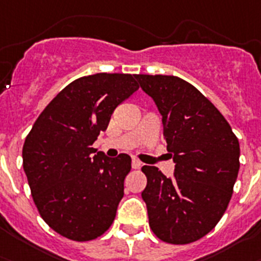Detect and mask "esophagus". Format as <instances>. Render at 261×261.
<instances>
[{
	"mask_svg": "<svg viewBox=\"0 0 261 261\" xmlns=\"http://www.w3.org/2000/svg\"><path fill=\"white\" fill-rule=\"evenodd\" d=\"M131 167H133L134 169H139L140 167H142V163H140L138 159H133V162H131Z\"/></svg>",
	"mask_w": 261,
	"mask_h": 261,
	"instance_id": "1",
	"label": "esophagus"
}]
</instances>
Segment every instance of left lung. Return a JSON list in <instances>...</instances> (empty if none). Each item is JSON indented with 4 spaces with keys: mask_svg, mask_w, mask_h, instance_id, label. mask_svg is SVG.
Wrapping results in <instances>:
<instances>
[{
    "mask_svg": "<svg viewBox=\"0 0 261 261\" xmlns=\"http://www.w3.org/2000/svg\"><path fill=\"white\" fill-rule=\"evenodd\" d=\"M155 101L174 173L144 165L142 198L149 227L163 242L201 239L225 214L239 172V142L219 110L192 84L176 76L135 74Z\"/></svg>",
    "mask_w": 261,
    "mask_h": 261,
    "instance_id": "left-lung-1",
    "label": "left lung"
}]
</instances>
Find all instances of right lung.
<instances>
[{
  "label": "right lung",
  "mask_w": 261,
  "mask_h": 261,
  "mask_svg": "<svg viewBox=\"0 0 261 261\" xmlns=\"http://www.w3.org/2000/svg\"><path fill=\"white\" fill-rule=\"evenodd\" d=\"M138 89L131 74L80 77L46 106L26 137L22 158L33 199L58 234L87 242L112 226L131 158H108L92 146L115 108Z\"/></svg>",
  "instance_id": "right-lung-1"
}]
</instances>
